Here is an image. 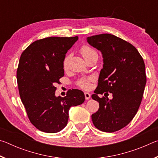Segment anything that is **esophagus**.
I'll return each instance as SVG.
<instances>
[{
  "instance_id": "esophagus-1",
  "label": "esophagus",
  "mask_w": 158,
  "mask_h": 158,
  "mask_svg": "<svg viewBox=\"0 0 158 158\" xmlns=\"http://www.w3.org/2000/svg\"><path fill=\"white\" fill-rule=\"evenodd\" d=\"M84 95H85V100H89V99L90 98V94L89 93H88V92H85L84 93Z\"/></svg>"
}]
</instances>
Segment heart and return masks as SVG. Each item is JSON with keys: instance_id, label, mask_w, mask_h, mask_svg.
Segmentation results:
<instances>
[{"instance_id": "obj_1", "label": "heart", "mask_w": 158, "mask_h": 158, "mask_svg": "<svg viewBox=\"0 0 158 158\" xmlns=\"http://www.w3.org/2000/svg\"><path fill=\"white\" fill-rule=\"evenodd\" d=\"M80 52H81V54L84 58L89 57L90 56L93 55H97V53H96L95 51L89 46H83L81 49H80ZM69 58H70V56L67 55L64 58L63 61V67L64 69H67L68 67L69 64ZM79 84L80 86L82 88H84V89H88L90 86L89 79H83L79 81Z\"/></svg>"}]
</instances>
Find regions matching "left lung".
I'll return each instance as SVG.
<instances>
[{"instance_id": "1", "label": "left lung", "mask_w": 158, "mask_h": 158, "mask_svg": "<svg viewBox=\"0 0 158 158\" xmlns=\"http://www.w3.org/2000/svg\"><path fill=\"white\" fill-rule=\"evenodd\" d=\"M86 40L100 51L104 63L91 96L100 105L92 121L102 132H116L130 123L139 107L146 83L145 64L132 44L114 35L100 34ZM109 92L112 93L111 100L98 96Z\"/></svg>"}]
</instances>
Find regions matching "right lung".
<instances>
[{"label": "right lung", "mask_w": 158, "mask_h": 158, "mask_svg": "<svg viewBox=\"0 0 158 158\" xmlns=\"http://www.w3.org/2000/svg\"><path fill=\"white\" fill-rule=\"evenodd\" d=\"M78 38L46 37L33 42L21 55L17 71L20 98L31 123L42 132L62 130L68 124L69 108L85 100L78 89L69 90L63 98L55 95L54 84L64 76V58Z\"/></svg>", "instance_id": "add662e5"}]
</instances>
